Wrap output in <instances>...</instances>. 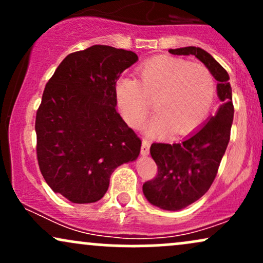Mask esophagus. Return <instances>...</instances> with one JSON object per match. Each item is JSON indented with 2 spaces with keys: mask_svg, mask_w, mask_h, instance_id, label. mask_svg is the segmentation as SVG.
Listing matches in <instances>:
<instances>
[{
  "mask_svg": "<svg viewBox=\"0 0 263 263\" xmlns=\"http://www.w3.org/2000/svg\"><path fill=\"white\" fill-rule=\"evenodd\" d=\"M149 147H151V142L146 138L142 140V147H141V153L142 156H147L149 153Z\"/></svg>",
  "mask_w": 263,
  "mask_h": 263,
  "instance_id": "1",
  "label": "esophagus"
}]
</instances>
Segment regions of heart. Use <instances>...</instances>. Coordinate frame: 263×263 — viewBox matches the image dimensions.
<instances>
[{
    "mask_svg": "<svg viewBox=\"0 0 263 263\" xmlns=\"http://www.w3.org/2000/svg\"><path fill=\"white\" fill-rule=\"evenodd\" d=\"M215 89V79L206 66L163 57L144 63L138 70V80H117L115 92L129 125H141L155 100L157 115L148 123L151 134L171 129L173 135H186L209 112Z\"/></svg>",
    "mask_w": 263,
    "mask_h": 263,
    "instance_id": "heart-1",
    "label": "heart"
}]
</instances>
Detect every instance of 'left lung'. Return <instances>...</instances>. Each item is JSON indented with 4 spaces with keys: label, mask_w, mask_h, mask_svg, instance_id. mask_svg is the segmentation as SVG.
Wrapping results in <instances>:
<instances>
[{
    "label": "left lung",
    "mask_w": 263,
    "mask_h": 263,
    "mask_svg": "<svg viewBox=\"0 0 263 263\" xmlns=\"http://www.w3.org/2000/svg\"><path fill=\"white\" fill-rule=\"evenodd\" d=\"M174 55H194L218 80L222 105L206 125L180 143H152L151 156L157 176L143 184L151 204L164 210H180L200 199L215 179L220 162L230 141L234 105L228 71L209 53L197 47L171 49Z\"/></svg>",
    "instance_id": "1"
}]
</instances>
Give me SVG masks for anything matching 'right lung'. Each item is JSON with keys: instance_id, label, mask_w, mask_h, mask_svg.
<instances>
[{"instance_id": "add662e5", "label": "right lung", "mask_w": 263, "mask_h": 263, "mask_svg": "<svg viewBox=\"0 0 263 263\" xmlns=\"http://www.w3.org/2000/svg\"><path fill=\"white\" fill-rule=\"evenodd\" d=\"M138 60L131 50L92 45L69 54L48 80L35 116L39 170L54 193L95 203L141 138L117 112L116 81Z\"/></svg>"}]
</instances>
